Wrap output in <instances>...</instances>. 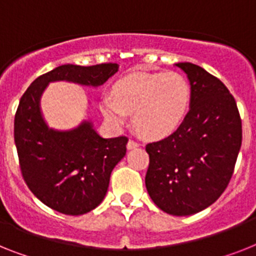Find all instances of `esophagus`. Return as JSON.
<instances>
[{
	"label": "esophagus",
	"instance_id": "obj_1",
	"mask_svg": "<svg viewBox=\"0 0 256 256\" xmlns=\"http://www.w3.org/2000/svg\"><path fill=\"white\" fill-rule=\"evenodd\" d=\"M136 147H139V143H136L135 140H132V139H130V140L128 142V150H134V148Z\"/></svg>",
	"mask_w": 256,
	"mask_h": 256
}]
</instances>
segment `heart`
<instances>
[{"instance_id": "1", "label": "heart", "mask_w": 256, "mask_h": 256, "mask_svg": "<svg viewBox=\"0 0 256 256\" xmlns=\"http://www.w3.org/2000/svg\"><path fill=\"white\" fill-rule=\"evenodd\" d=\"M191 88L178 72H132L105 94L100 109L112 128H121L132 114L135 130L148 139L176 132L188 116Z\"/></svg>"}]
</instances>
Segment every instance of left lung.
I'll return each mask as SVG.
<instances>
[{
	"mask_svg": "<svg viewBox=\"0 0 256 256\" xmlns=\"http://www.w3.org/2000/svg\"><path fill=\"white\" fill-rule=\"evenodd\" d=\"M176 66L190 82V109L177 132L146 146V188L160 210L188 216L214 204L226 188L241 150L242 122L220 79L190 62Z\"/></svg>",
	"mask_w": 256,
	"mask_h": 256,
	"instance_id": "left-lung-1",
	"label": "left lung"
}]
</instances>
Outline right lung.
I'll return each instance as SVG.
<instances>
[{
    "instance_id": "1",
    "label": "right lung",
    "mask_w": 256,
    "mask_h": 256,
    "mask_svg": "<svg viewBox=\"0 0 256 256\" xmlns=\"http://www.w3.org/2000/svg\"><path fill=\"white\" fill-rule=\"evenodd\" d=\"M117 64L61 65L32 82L14 120L19 165L30 190L45 206L72 216L95 210L109 188L110 173L126 154V136L105 139L91 121L72 130L49 128L40 100L52 82L87 87L102 86L118 72Z\"/></svg>"
}]
</instances>
